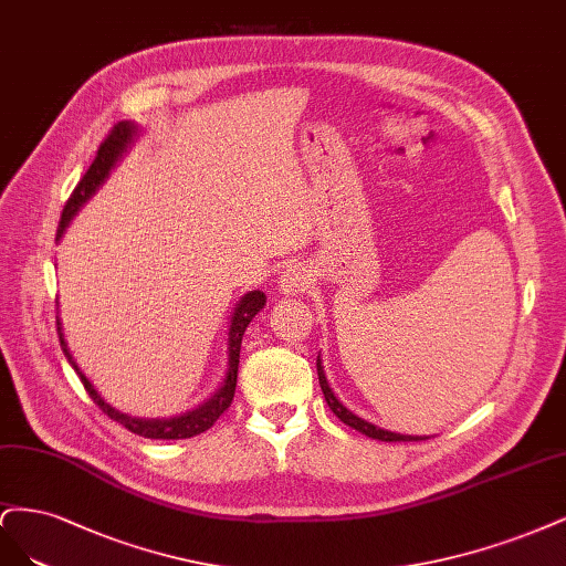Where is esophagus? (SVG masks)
<instances>
[{
	"label": "esophagus",
	"mask_w": 566,
	"mask_h": 566,
	"mask_svg": "<svg viewBox=\"0 0 566 566\" xmlns=\"http://www.w3.org/2000/svg\"><path fill=\"white\" fill-rule=\"evenodd\" d=\"M313 272H310L305 265L296 263L284 270V275L280 277V291L286 296H294V294H303V291L310 289L313 284Z\"/></svg>",
	"instance_id": "34e87169"
}]
</instances>
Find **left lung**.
<instances>
[{
  "instance_id": "8db88e82",
  "label": "left lung",
  "mask_w": 566,
  "mask_h": 566,
  "mask_svg": "<svg viewBox=\"0 0 566 566\" xmlns=\"http://www.w3.org/2000/svg\"><path fill=\"white\" fill-rule=\"evenodd\" d=\"M317 376H319V386H322L326 405H329V409L340 418V421H343L345 426H350V428L359 430L361 434L374 437V440H380V442H418V440H428V437H411V434H399V432H388V430H382V428H376L374 423L361 421V418L355 416L350 409H345V407L338 402V399H336V395L332 392L329 382H326L324 367H322V359H319V357H317Z\"/></svg>"
}]
</instances>
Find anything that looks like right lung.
<instances>
[{"label":"right lung","instance_id":"right-lung-1","mask_svg":"<svg viewBox=\"0 0 566 566\" xmlns=\"http://www.w3.org/2000/svg\"><path fill=\"white\" fill-rule=\"evenodd\" d=\"M134 129L136 126L129 122H119L115 124L111 134L103 138V143L98 145V153L96 159L91 161L88 171L82 176V180L77 184V188L72 190V195L67 197V202L63 207L61 213V221H59V230H56V240L63 234V230L67 228V223L72 221V216L77 213V209L86 202L91 197V192H96V188L103 184L107 171L113 169V164L119 159V155L124 153L126 145L132 143L134 138ZM265 305V294L263 291H249V294L240 301V305L234 307V315L230 319V334H228V374L221 390H218L209 402H205L199 409L186 413V416H176V418H167V421H145V418H132L126 413H119L117 409H113L111 405L105 402V399L96 392V388L91 386L88 378L80 371L77 361L72 359L70 350H67V343L63 338V329H61V319H56V329H59V340H61V348L67 357V361L72 364V369L77 371L80 380L84 390L88 392V397L94 399V405L113 418V421L122 423L126 430H132L134 434L140 437H150V440H188V437L195 434H202L207 432L218 418H221L228 407L232 405V397H234V388H237V369H240V348H242V336L247 332L249 322L259 315V310Z\"/></svg>","mask_w":566,"mask_h":566}]
</instances>
